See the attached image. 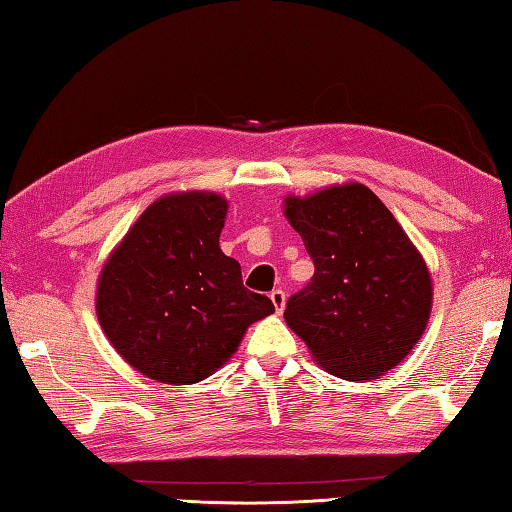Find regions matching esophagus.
Segmentation results:
<instances>
[{"label":"esophagus","instance_id":"obj_1","mask_svg":"<svg viewBox=\"0 0 512 512\" xmlns=\"http://www.w3.org/2000/svg\"><path fill=\"white\" fill-rule=\"evenodd\" d=\"M270 299H272V303H274V310H276V312H283L285 301H288V297H285V292H283V290H272Z\"/></svg>","mask_w":512,"mask_h":512}]
</instances>
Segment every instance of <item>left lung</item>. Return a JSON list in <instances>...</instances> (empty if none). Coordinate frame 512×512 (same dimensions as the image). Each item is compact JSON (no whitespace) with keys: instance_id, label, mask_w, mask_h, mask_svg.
Masks as SVG:
<instances>
[{"instance_id":"obj_1","label":"left lung","mask_w":512,"mask_h":512,"mask_svg":"<svg viewBox=\"0 0 512 512\" xmlns=\"http://www.w3.org/2000/svg\"><path fill=\"white\" fill-rule=\"evenodd\" d=\"M285 218L315 276L285 306V324L342 380L384 375L423 337L432 276L393 213L371 188L348 182L285 197Z\"/></svg>"}]
</instances>
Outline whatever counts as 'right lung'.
I'll return each instance as SVG.
<instances>
[{
    "label": "right lung",
    "mask_w": 512,
    "mask_h": 512,
    "mask_svg": "<svg viewBox=\"0 0 512 512\" xmlns=\"http://www.w3.org/2000/svg\"><path fill=\"white\" fill-rule=\"evenodd\" d=\"M227 200L188 191L159 197L132 224L98 276L96 315L132 369L164 384H195L236 353L274 303L242 285L220 249Z\"/></svg>",
    "instance_id": "obj_1"
}]
</instances>
